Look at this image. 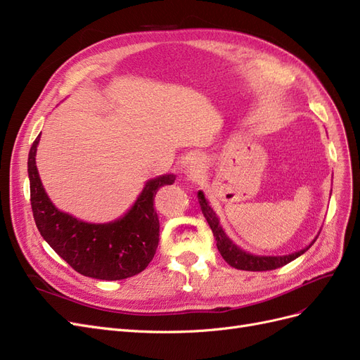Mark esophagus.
Here are the masks:
<instances>
[{
	"label": "esophagus",
	"mask_w": 360,
	"mask_h": 360,
	"mask_svg": "<svg viewBox=\"0 0 360 360\" xmlns=\"http://www.w3.org/2000/svg\"><path fill=\"white\" fill-rule=\"evenodd\" d=\"M203 158L197 154H193L185 161V175L190 179L199 178L203 173Z\"/></svg>",
	"instance_id": "1"
}]
</instances>
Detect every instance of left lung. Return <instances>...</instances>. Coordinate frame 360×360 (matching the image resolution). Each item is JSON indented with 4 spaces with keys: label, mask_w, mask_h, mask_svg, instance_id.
Masks as SVG:
<instances>
[{
    "label": "left lung",
    "mask_w": 360,
    "mask_h": 360,
    "mask_svg": "<svg viewBox=\"0 0 360 360\" xmlns=\"http://www.w3.org/2000/svg\"><path fill=\"white\" fill-rule=\"evenodd\" d=\"M197 197H199L200 210L206 218L207 224H210L212 233H214V238L217 240V248H218L219 254H221L223 259L231 266V268H235V269L252 271V272L278 269V268H281V266L293 262L299 256H302V254L308 248H311L312 243H314L317 239L316 238L314 240H312L307 248L300 250L297 252L288 254V256H252V254L240 250L238 245H235V243L226 236L224 230L221 229V226H219V219H218L217 214L210 206V202L205 199V194L202 191H199L197 193Z\"/></svg>",
    "instance_id": "left-lung-1"
}]
</instances>
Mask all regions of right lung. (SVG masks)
I'll return each instance as SVG.
<instances>
[{
	"mask_svg": "<svg viewBox=\"0 0 360 360\" xmlns=\"http://www.w3.org/2000/svg\"><path fill=\"white\" fill-rule=\"evenodd\" d=\"M40 134L28 155V176L34 221L43 239L72 268L89 278L117 281L141 274L154 259L160 221L154 210L158 188L175 182V175L149 179L131 210L104 224L80 221L58 210L46 194L36 166Z\"/></svg>",
	"mask_w": 360,
	"mask_h": 360,
	"instance_id": "add662e5",
	"label": "right lung"
}]
</instances>
